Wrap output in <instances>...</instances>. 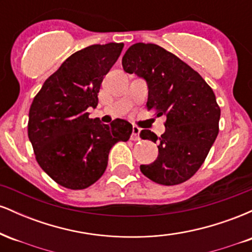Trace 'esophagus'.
Masks as SVG:
<instances>
[{"label":"esophagus","instance_id":"1","mask_svg":"<svg viewBox=\"0 0 252 252\" xmlns=\"http://www.w3.org/2000/svg\"><path fill=\"white\" fill-rule=\"evenodd\" d=\"M140 131L141 129L138 126H132V135H131V140L132 141H140Z\"/></svg>","mask_w":252,"mask_h":252}]
</instances>
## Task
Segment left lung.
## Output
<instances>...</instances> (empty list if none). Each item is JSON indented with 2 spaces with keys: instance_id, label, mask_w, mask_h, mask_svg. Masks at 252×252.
I'll use <instances>...</instances> for the list:
<instances>
[{
  "instance_id": "8db88e82",
  "label": "left lung",
  "mask_w": 252,
  "mask_h": 252,
  "mask_svg": "<svg viewBox=\"0 0 252 252\" xmlns=\"http://www.w3.org/2000/svg\"><path fill=\"white\" fill-rule=\"evenodd\" d=\"M123 70L148 84L147 109L167 117L166 131L158 137L142 130L140 137L158 142V158L140 167L156 184L173 186L198 172L219 132L220 108L211 86L198 72L155 43L130 46Z\"/></svg>"
}]
</instances>
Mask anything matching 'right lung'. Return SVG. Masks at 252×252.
Wrapping results in <instances>:
<instances>
[{"label":"right lung","mask_w":252,"mask_h":252,"mask_svg":"<svg viewBox=\"0 0 252 252\" xmlns=\"http://www.w3.org/2000/svg\"><path fill=\"white\" fill-rule=\"evenodd\" d=\"M124 43L91 45L76 52L46 79L30 109L28 137L39 166L70 189L94 185L105 172L109 152L126 141L132 126L124 120L102 124L90 118L105 74Z\"/></svg>","instance_id":"1"}]
</instances>
